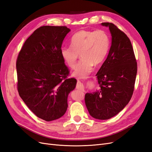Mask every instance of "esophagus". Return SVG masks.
Returning a JSON list of instances; mask_svg holds the SVG:
<instances>
[{
  "instance_id": "obj_1",
  "label": "esophagus",
  "mask_w": 152,
  "mask_h": 152,
  "mask_svg": "<svg viewBox=\"0 0 152 152\" xmlns=\"http://www.w3.org/2000/svg\"><path fill=\"white\" fill-rule=\"evenodd\" d=\"M76 88H77V89H79V90H80V91H82L84 92V87L83 84H82L79 80L77 81V86H76Z\"/></svg>"
}]
</instances>
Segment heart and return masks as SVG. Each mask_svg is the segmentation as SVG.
Returning <instances> with one entry per match:
<instances>
[{"label": "heart", "mask_w": 152, "mask_h": 152, "mask_svg": "<svg viewBox=\"0 0 152 152\" xmlns=\"http://www.w3.org/2000/svg\"><path fill=\"white\" fill-rule=\"evenodd\" d=\"M71 46H63L60 53L66 65L71 68L75 66L80 53L81 59L77 64L73 75L78 79H86L96 65L102 63L110 47V37L104 30H82L73 35Z\"/></svg>", "instance_id": "b5f03b06"}]
</instances>
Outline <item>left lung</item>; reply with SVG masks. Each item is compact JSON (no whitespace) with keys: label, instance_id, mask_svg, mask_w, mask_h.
<instances>
[{"label":"left lung","instance_id":"obj_1","mask_svg":"<svg viewBox=\"0 0 152 152\" xmlns=\"http://www.w3.org/2000/svg\"><path fill=\"white\" fill-rule=\"evenodd\" d=\"M112 34L107 58L96 76L99 89L86 93L85 103L91 115L107 120L116 115L129 102L134 89L137 61L130 39L112 23H102Z\"/></svg>","mask_w":152,"mask_h":152}]
</instances>
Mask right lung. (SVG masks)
Wrapping results in <instances>:
<instances>
[{
	"label": "right lung",
	"mask_w": 152,
	"mask_h": 152,
	"mask_svg": "<svg viewBox=\"0 0 152 152\" xmlns=\"http://www.w3.org/2000/svg\"><path fill=\"white\" fill-rule=\"evenodd\" d=\"M65 26H42L26 40L16 60L18 93L37 117L52 121L65 113L77 80L61 58Z\"/></svg>",
	"instance_id": "right-lung-1"
}]
</instances>
